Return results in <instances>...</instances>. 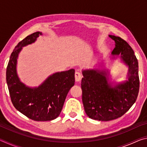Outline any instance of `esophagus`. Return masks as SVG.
Masks as SVG:
<instances>
[{
  "instance_id": "esophagus-1",
  "label": "esophagus",
  "mask_w": 147,
  "mask_h": 147,
  "mask_svg": "<svg viewBox=\"0 0 147 147\" xmlns=\"http://www.w3.org/2000/svg\"><path fill=\"white\" fill-rule=\"evenodd\" d=\"M74 77H75L76 82H78L80 81L82 78L81 73H79V72H76L75 74H74Z\"/></svg>"
}]
</instances>
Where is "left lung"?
I'll list each match as a JSON object with an SVG mask.
<instances>
[{
  "label": "left lung",
  "mask_w": 147,
  "mask_h": 147,
  "mask_svg": "<svg viewBox=\"0 0 147 147\" xmlns=\"http://www.w3.org/2000/svg\"><path fill=\"white\" fill-rule=\"evenodd\" d=\"M115 41L113 55L121 54V58L129 66L128 81L112 87L108 84L106 73L95 70L83 71L82 79V102L89 118L108 121L121 117L135 103L139 90L138 61L127 42L120 37L109 35Z\"/></svg>",
  "instance_id": "obj_1"
}]
</instances>
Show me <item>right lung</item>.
<instances>
[{
	"label": "right lung",
	"mask_w": 147,
	"mask_h": 147,
	"mask_svg": "<svg viewBox=\"0 0 147 147\" xmlns=\"http://www.w3.org/2000/svg\"><path fill=\"white\" fill-rule=\"evenodd\" d=\"M41 35H29L16 46L6 69V82L11 102L27 117L36 121L55 119L60 114L69 91L74 84V69L54 74L38 88H27L20 82L16 73L17 58L22 47L31 44Z\"/></svg>",
	"instance_id": "1"
}]
</instances>
